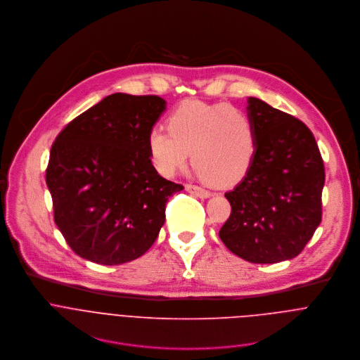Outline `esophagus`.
Segmentation results:
<instances>
[{
	"instance_id": "34e87169",
	"label": "esophagus",
	"mask_w": 360,
	"mask_h": 360,
	"mask_svg": "<svg viewBox=\"0 0 360 360\" xmlns=\"http://www.w3.org/2000/svg\"><path fill=\"white\" fill-rule=\"evenodd\" d=\"M186 190H187L188 193H191V194L200 197V198H208V197H211V193H210L208 190H204V188H201V187H198V186L187 184V186H186Z\"/></svg>"
}]
</instances>
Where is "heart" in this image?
I'll return each mask as SVG.
<instances>
[{"label":"heart","instance_id":"heart-1","mask_svg":"<svg viewBox=\"0 0 360 360\" xmlns=\"http://www.w3.org/2000/svg\"><path fill=\"white\" fill-rule=\"evenodd\" d=\"M167 129L152 128L146 143L153 167L173 177L190 159L195 174L221 187L240 183L257 148L252 117L229 104L184 101L167 118Z\"/></svg>","mask_w":360,"mask_h":360}]
</instances>
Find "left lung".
<instances>
[{
	"label": "left lung",
	"instance_id": "left-lung-1",
	"mask_svg": "<svg viewBox=\"0 0 360 360\" xmlns=\"http://www.w3.org/2000/svg\"><path fill=\"white\" fill-rule=\"evenodd\" d=\"M246 110L256 127V156L225 194L232 210L219 238L250 263H277L295 257L321 222L323 162L300 120L255 97Z\"/></svg>",
	"mask_w": 360,
	"mask_h": 360
}]
</instances>
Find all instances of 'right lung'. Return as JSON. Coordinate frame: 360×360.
Instances as JSON below:
<instances>
[{
  "mask_svg": "<svg viewBox=\"0 0 360 360\" xmlns=\"http://www.w3.org/2000/svg\"><path fill=\"white\" fill-rule=\"evenodd\" d=\"M166 101L115 93L75 118L51 149L46 184L55 222L80 257L114 266L142 256L183 190L159 176L146 138Z\"/></svg>",
  "mask_w": 360,
  "mask_h": 360,
  "instance_id": "add662e5",
  "label": "right lung"
}]
</instances>
